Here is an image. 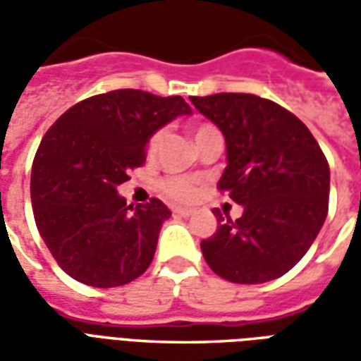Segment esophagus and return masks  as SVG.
I'll return each instance as SVG.
<instances>
[{"mask_svg":"<svg viewBox=\"0 0 361 361\" xmlns=\"http://www.w3.org/2000/svg\"><path fill=\"white\" fill-rule=\"evenodd\" d=\"M193 209H173V214H178V216H191L193 214Z\"/></svg>","mask_w":361,"mask_h":361,"instance_id":"obj_1","label":"esophagus"}]
</instances>
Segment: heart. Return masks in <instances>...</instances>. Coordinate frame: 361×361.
Masks as SVG:
<instances>
[{
    "instance_id": "1",
    "label": "heart",
    "mask_w": 361,
    "mask_h": 361,
    "mask_svg": "<svg viewBox=\"0 0 361 361\" xmlns=\"http://www.w3.org/2000/svg\"><path fill=\"white\" fill-rule=\"evenodd\" d=\"M211 129H214V127L199 126L195 129V139L199 135L211 131ZM160 139H162V131L152 133V137L149 139V147H147L149 154L157 152ZM160 191H162L164 197L172 199V201H180V203H189V201H195L197 197H199V188H197L195 181L189 180V178H183V176H168V178H164V180L160 181Z\"/></svg>"
}]
</instances>
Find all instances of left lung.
<instances>
[{
	"instance_id": "obj_1",
	"label": "left lung",
	"mask_w": 361,
	"mask_h": 361,
	"mask_svg": "<svg viewBox=\"0 0 361 361\" xmlns=\"http://www.w3.org/2000/svg\"><path fill=\"white\" fill-rule=\"evenodd\" d=\"M191 102L224 135L228 166L219 189L243 207L235 220L214 211L219 230L201 242L204 261L235 284L279 279L307 253L326 219L325 154L310 129L272 100L220 92Z\"/></svg>"
}]
</instances>
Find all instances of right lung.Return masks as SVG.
I'll use <instances>...</instances> for the list:
<instances>
[{
    "label": "right lung",
    "mask_w": 361,
    "mask_h": 361,
    "mask_svg": "<svg viewBox=\"0 0 361 361\" xmlns=\"http://www.w3.org/2000/svg\"><path fill=\"white\" fill-rule=\"evenodd\" d=\"M191 114L181 96L119 89L71 106L46 131L30 173L36 228L58 265L87 286H123L149 269L170 209L127 204L118 185L145 164L160 127Z\"/></svg>",
    "instance_id": "add662e5"
}]
</instances>
